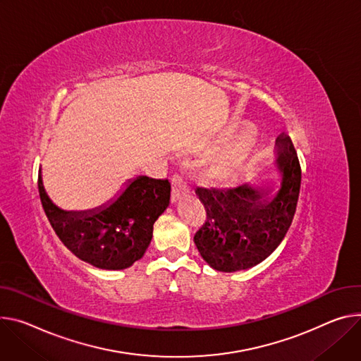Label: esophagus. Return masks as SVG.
I'll list each match as a JSON object with an SVG mask.
<instances>
[{
  "mask_svg": "<svg viewBox=\"0 0 361 361\" xmlns=\"http://www.w3.org/2000/svg\"><path fill=\"white\" fill-rule=\"evenodd\" d=\"M171 185H173V190H171V202L173 203H177L184 194L188 192V187L185 185V183L183 181V178L180 176H174L173 180H171Z\"/></svg>",
  "mask_w": 361,
  "mask_h": 361,
  "instance_id": "obj_1",
  "label": "esophagus"
}]
</instances>
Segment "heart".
Listing matches in <instances>:
<instances>
[{
    "instance_id": "obj_1",
    "label": "heart",
    "mask_w": 361,
    "mask_h": 361,
    "mask_svg": "<svg viewBox=\"0 0 361 361\" xmlns=\"http://www.w3.org/2000/svg\"><path fill=\"white\" fill-rule=\"evenodd\" d=\"M250 141V134H245L233 140L235 144H247ZM259 161V152L250 147L236 148L233 152L223 158L216 164L212 170L213 177L220 181H236L246 176Z\"/></svg>"
}]
</instances>
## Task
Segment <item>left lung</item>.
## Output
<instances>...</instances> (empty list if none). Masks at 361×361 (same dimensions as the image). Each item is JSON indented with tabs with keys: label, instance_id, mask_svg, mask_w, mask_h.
Wrapping results in <instances>:
<instances>
[{
	"label": "left lung",
	"instance_id": "obj_1",
	"mask_svg": "<svg viewBox=\"0 0 361 361\" xmlns=\"http://www.w3.org/2000/svg\"><path fill=\"white\" fill-rule=\"evenodd\" d=\"M279 185L195 190L207 219L194 243L207 264L220 272L256 267L283 240L297 210L301 167L289 137L276 138Z\"/></svg>",
	"mask_w": 361,
	"mask_h": 361
}]
</instances>
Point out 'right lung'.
<instances>
[{
    "label": "right lung",
    "instance_id": "right-lung-1",
    "mask_svg": "<svg viewBox=\"0 0 361 361\" xmlns=\"http://www.w3.org/2000/svg\"><path fill=\"white\" fill-rule=\"evenodd\" d=\"M39 192L44 213L73 255L108 271L133 267L148 249L155 220L170 204L169 180L140 176L128 180L118 197L92 210H63L53 203L39 174Z\"/></svg>",
    "mask_w": 361,
    "mask_h": 361
}]
</instances>
